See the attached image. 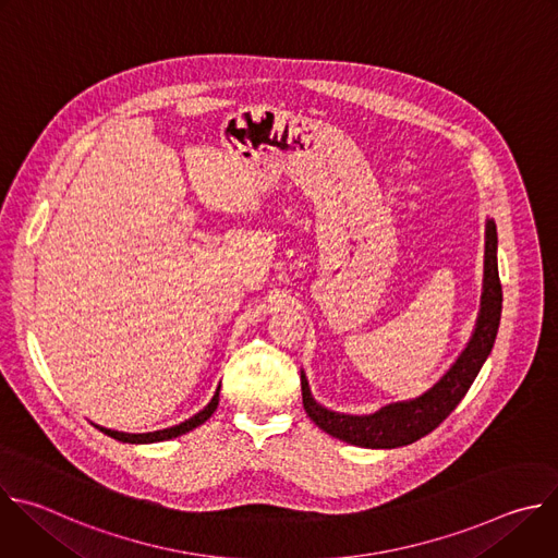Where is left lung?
<instances>
[{
  "label": "left lung",
  "mask_w": 558,
  "mask_h": 558,
  "mask_svg": "<svg viewBox=\"0 0 558 558\" xmlns=\"http://www.w3.org/2000/svg\"><path fill=\"white\" fill-rule=\"evenodd\" d=\"M501 304L504 291L497 267V225L495 220H488L482 308L480 315H476V325L468 347L444 373V377L433 388L415 397V400L386 404L371 415H344L317 404L311 395L306 375L302 373L300 384L306 415L317 428H323L331 437L362 448H397L422 439L457 409V404L472 386L476 373L482 371L486 357L495 347L501 320Z\"/></svg>",
  "instance_id": "1"
}]
</instances>
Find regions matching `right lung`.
I'll use <instances>...</instances> for the list:
<instances>
[{
    "label": "right lung",
    "instance_id": "obj_1",
    "mask_svg": "<svg viewBox=\"0 0 558 558\" xmlns=\"http://www.w3.org/2000/svg\"><path fill=\"white\" fill-rule=\"evenodd\" d=\"M218 390H220V386L216 388V392H214V397H211V402H209L203 411H198L194 417H190V420H185L183 424L172 426V428H163V430L138 433V435H134V433H119V430H112V428H104V426H97V424H95V426H97L104 435H108V437H112V439H117V441H123V444H154V441L174 439V437H181V435H185V433L194 430L196 426L205 424V422L214 415V411L218 409Z\"/></svg>",
    "mask_w": 558,
    "mask_h": 558
}]
</instances>
